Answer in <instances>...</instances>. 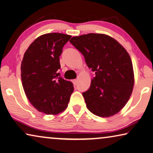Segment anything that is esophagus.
Here are the masks:
<instances>
[{
  "label": "esophagus",
  "instance_id": "34e87169",
  "mask_svg": "<svg viewBox=\"0 0 153 153\" xmlns=\"http://www.w3.org/2000/svg\"><path fill=\"white\" fill-rule=\"evenodd\" d=\"M72 82H73V83H74V85H76L77 83V79H73Z\"/></svg>",
  "mask_w": 153,
  "mask_h": 153
}]
</instances>
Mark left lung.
Masks as SVG:
<instances>
[{"label": "left lung", "instance_id": "8db88e82", "mask_svg": "<svg viewBox=\"0 0 153 153\" xmlns=\"http://www.w3.org/2000/svg\"><path fill=\"white\" fill-rule=\"evenodd\" d=\"M69 42L95 73L90 88L82 93L87 108L100 117L117 114L129 99L134 84L129 54L117 41L103 34L74 37Z\"/></svg>", "mask_w": 153, "mask_h": 153}]
</instances>
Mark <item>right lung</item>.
Segmentation results:
<instances>
[{
	"label": "right lung",
	"instance_id": "obj_1",
	"mask_svg": "<svg viewBox=\"0 0 153 153\" xmlns=\"http://www.w3.org/2000/svg\"><path fill=\"white\" fill-rule=\"evenodd\" d=\"M71 37L62 33H48L34 41L24 53L21 65L24 91L39 111L57 114L67 108L74 91L71 82L58 70L62 48Z\"/></svg>",
	"mask_w": 153,
	"mask_h": 153
}]
</instances>
